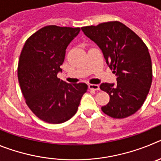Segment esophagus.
I'll return each mask as SVG.
<instances>
[{"label": "esophagus", "instance_id": "esophagus-1", "mask_svg": "<svg viewBox=\"0 0 161 161\" xmlns=\"http://www.w3.org/2000/svg\"><path fill=\"white\" fill-rule=\"evenodd\" d=\"M89 88L90 89H93V90H99L100 87L98 85H89Z\"/></svg>", "mask_w": 161, "mask_h": 161}]
</instances>
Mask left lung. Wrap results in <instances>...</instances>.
Returning a JSON list of instances; mask_svg holds the SVG:
<instances>
[{"instance_id":"obj_1","label":"left lung","mask_w":161,"mask_h":161,"mask_svg":"<svg viewBox=\"0 0 161 161\" xmlns=\"http://www.w3.org/2000/svg\"><path fill=\"white\" fill-rule=\"evenodd\" d=\"M99 47L106 64L117 76V83H102L100 89L109 95L102 110L114 119H123L143 106L153 81L148 49L141 38L119 22L81 28Z\"/></svg>"}]
</instances>
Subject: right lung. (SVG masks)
Listing matches in <instances>:
<instances>
[{
	"mask_svg": "<svg viewBox=\"0 0 161 161\" xmlns=\"http://www.w3.org/2000/svg\"><path fill=\"white\" fill-rule=\"evenodd\" d=\"M79 27L47 25L28 38L21 52L18 77L31 111L48 123H64L75 115L88 86L68 84L57 77L66 49Z\"/></svg>",
	"mask_w": 161,
	"mask_h": 161,
	"instance_id": "obj_1",
	"label": "right lung"
}]
</instances>
